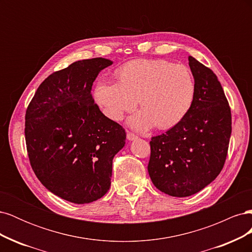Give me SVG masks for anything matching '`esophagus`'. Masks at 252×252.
<instances>
[{
	"mask_svg": "<svg viewBox=\"0 0 252 252\" xmlns=\"http://www.w3.org/2000/svg\"><path fill=\"white\" fill-rule=\"evenodd\" d=\"M127 139L129 140V141H132V140H136L138 139V135H135L133 132H130V131H128L127 132Z\"/></svg>",
	"mask_w": 252,
	"mask_h": 252,
	"instance_id": "esophagus-1",
	"label": "esophagus"
}]
</instances>
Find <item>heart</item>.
I'll use <instances>...</instances> for the list:
<instances>
[{"instance_id": "obj_1", "label": "heart", "mask_w": 252, "mask_h": 252, "mask_svg": "<svg viewBox=\"0 0 252 252\" xmlns=\"http://www.w3.org/2000/svg\"><path fill=\"white\" fill-rule=\"evenodd\" d=\"M119 81L98 83L95 100L114 121L132 111L139 100L143 111L130 121L139 130H146L154 124L162 129L177 125L194 100L191 72L186 66L166 60L132 61L122 67Z\"/></svg>"}]
</instances>
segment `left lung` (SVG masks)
Segmentation results:
<instances>
[{"mask_svg": "<svg viewBox=\"0 0 252 252\" xmlns=\"http://www.w3.org/2000/svg\"><path fill=\"white\" fill-rule=\"evenodd\" d=\"M195 84L186 116L150 141L149 177L171 196L192 195L223 169L231 135V110L222 85L210 68L188 58Z\"/></svg>", "mask_w": 252, "mask_h": 252, "instance_id": "left-lung-1", "label": "left lung"}]
</instances>
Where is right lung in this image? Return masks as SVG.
Segmentation results:
<instances>
[{
  "label": "right lung",
  "mask_w": 252,
  "mask_h": 252,
  "mask_svg": "<svg viewBox=\"0 0 252 252\" xmlns=\"http://www.w3.org/2000/svg\"><path fill=\"white\" fill-rule=\"evenodd\" d=\"M112 64L103 58L74 62L45 79L25 114L30 165L49 191L74 204L101 199L111 184L112 159L125 129L101 112L91 88Z\"/></svg>",
  "instance_id": "obj_1"
}]
</instances>
